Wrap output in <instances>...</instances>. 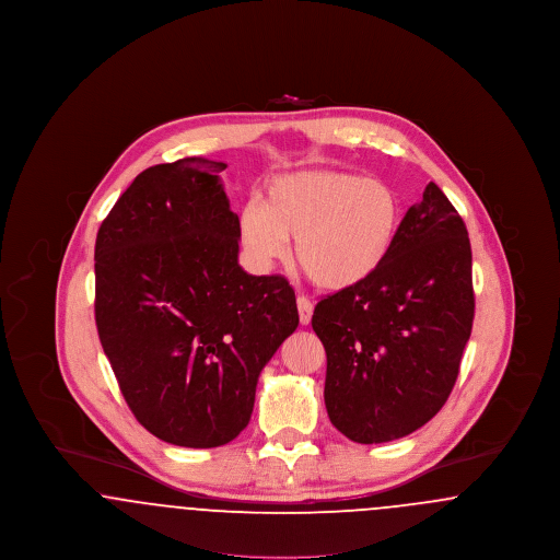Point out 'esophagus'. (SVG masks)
I'll return each mask as SVG.
<instances>
[{
	"instance_id": "1",
	"label": "esophagus",
	"mask_w": 560,
	"mask_h": 560,
	"mask_svg": "<svg viewBox=\"0 0 560 560\" xmlns=\"http://www.w3.org/2000/svg\"><path fill=\"white\" fill-rule=\"evenodd\" d=\"M295 304H298V315H300V323H302V325H308L311 319H313V302H311L306 295H298Z\"/></svg>"
}]
</instances>
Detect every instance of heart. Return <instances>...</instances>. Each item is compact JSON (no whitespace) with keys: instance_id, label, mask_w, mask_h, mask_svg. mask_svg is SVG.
Wrapping results in <instances>:
<instances>
[{"instance_id":"1","label":"heart","mask_w":560,"mask_h":560,"mask_svg":"<svg viewBox=\"0 0 560 560\" xmlns=\"http://www.w3.org/2000/svg\"><path fill=\"white\" fill-rule=\"evenodd\" d=\"M400 231V199L384 180L340 170H302L268 183L247 203L240 235L249 258L270 267L293 241L295 265L329 292L361 285L388 260Z\"/></svg>"}]
</instances>
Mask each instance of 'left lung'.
<instances>
[{
    "instance_id": "8db88e82",
    "label": "left lung",
    "mask_w": 560,
    "mask_h": 560,
    "mask_svg": "<svg viewBox=\"0 0 560 560\" xmlns=\"http://www.w3.org/2000/svg\"><path fill=\"white\" fill-rule=\"evenodd\" d=\"M472 319L468 231L430 183L380 270L315 306L331 424L363 445L424 427L452 395Z\"/></svg>"
}]
</instances>
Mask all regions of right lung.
<instances>
[{
	"label": "right lung",
	"instance_id": "obj_1",
	"mask_svg": "<svg viewBox=\"0 0 560 560\" xmlns=\"http://www.w3.org/2000/svg\"><path fill=\"white\" fill-rule=\"evenodd\" d=\"M224 167L185 158L144 170L94 247L96 327L121 395L151 434L192 450L247 427L258 375L300 320L285 277L237 262Z\"/></svg>",
	"mask_w": 560,
	"mask_h": 560
}]
</instances>
